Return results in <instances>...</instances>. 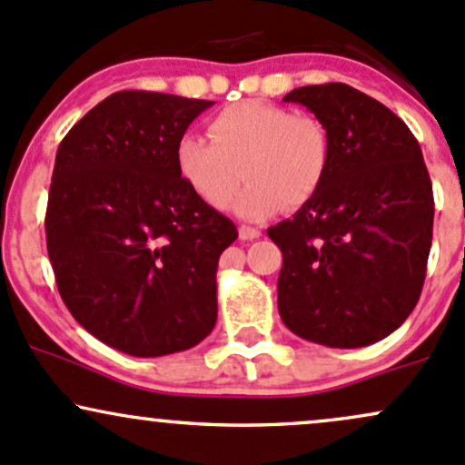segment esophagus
<instances>
[{
  "instance_id": "obj_1",
  "label": "esophagus",
  "mask_w": 465,
  "mask_h": 465,
  "mask_svg": "<svg viewBox=\"0 0 465 465\" xmlns=\"http://www.w3.org/2000/svg\"><path fill=\"white\" fill-rule=\"evenodd\" d=\"M238 233H241L242 241H256V238H260V229L249 227V224H241V227H238Z\"/></svg>"
}]
</instances>
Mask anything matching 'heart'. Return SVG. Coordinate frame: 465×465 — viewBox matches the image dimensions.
Segmentation results:
<instances>
[{
  "instance_id": "b5f03b06",
  "label": "heart",
  "mask_w": 465,
  "mask_h": 465,
  "mask_svg": "<svg viewBox=\"0 0 465 465\" xmlns=\"http://www.w3.org/2000/svg\"><path fill=\"white\" fill-rule=\"evenodd\" d=\"M209 138L185 132L176 141L178 174L212 207L227 205L242 174L247 185L233 212L249 221L302 207L329 172L331 139L322 121L267 101L221 110L209 121Z\"/></svg>"
}]
</instances>
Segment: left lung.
<instances>
[{"instance_id": "1", "label": "left lung", "mask_w": 465, "mask_h": 465, "mask_svg": "<svg viewBox=\"0 0 465 465\" xmlns=\"http://www.w3.org/2000/svg\"><path fill=\"white\" fill-rule=\"evenodd\" d=\"M282 101L326 125L331 163L318 193L267 229L282 252L280 318L315 344H375L404 324L426 278L435 201L421 147L400 116L346 84Z\"/></svg>"}]
</instances>
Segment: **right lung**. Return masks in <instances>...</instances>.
<instances>
[{"instance_id": "add662e5", "label": "right lung", "mask_w": 465, "mask_h": 465, "mask_svg": "<svg viewBox=\"0 0 465 465\" xmlns=\"http://www.w3.org/2000/svg\"><path fill=\"white\" fill-rule=\"evenodd\" d=\"M213 101L114 92L61 141L45 244L73 318L134 357L178 353L216 324V269L238 238L178 174L176 141Z\"/></svg>"}]
</instances>
